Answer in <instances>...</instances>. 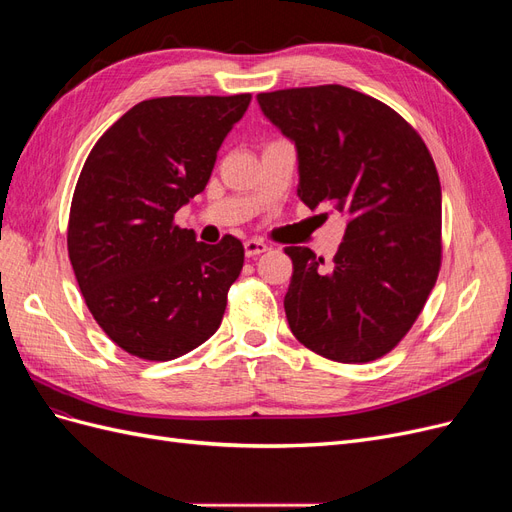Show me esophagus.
<instances>
[{"label":"esophagus","instance_id":"obj_1","mask_svg":"<svg viewBox=\"0 0 512 512\" xmlns=\"http://www.w3.org/2000/svg\"><path fill=\"white\" fill-rule=\"evenodd\" d=\"M243 247H245V256H247V258L260 256V254H265V252L269 250L267 243L260 241V239H247V241L243 243Z\"/></svg>","mask_w":512,"mask_h":512}]
</instances>
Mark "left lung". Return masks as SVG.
Here are the masks:
<instances>
[{
  "label": "left lung",
  "mask_w": 512,
  "mask_h": 512,
  "mask_svg": "<svg viewBox=\"0 0 512 512\" xmlns=\"http://www.w3.org/2000/svg\"><path fill=\"white\" fill-rule=\"evenodd\" d=\"M297 147L299 198L346 215L331 267L290 245L292 335L337 363H369L404 337L438 280L442 190L423 138L391 106L344 85L258 94Z\"/></svg>",
  "instance_id": "1"
}]
</instances>
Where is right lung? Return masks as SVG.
I'll list each match as a JSON object with an SVG mask.
<instances>
[{
	"label": "right lung",
	"mask_w": 512,
	"mask_h": 512,
	"mask_svg": "<svg viewBox=\"0 0 512 512\" xmlns=\"http://www.w3.org/2000/svg\"><path fill=\"white\" fill-rule=\"evenodd\" d=\"M252 96L138 102L91 149L76 181L68 254L91 316L145 361L205 344L224 318L243 245L198 243L175 213L205 190L226 134Z\"/></svg>",
	"instance_id": "obj_1"
}]
</instances>
